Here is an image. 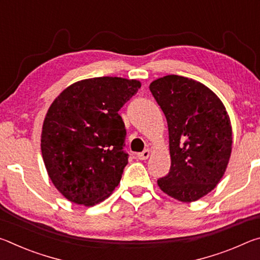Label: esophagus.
Here are the masks:
<instances>
[{
    "mask_svg": "<svg viewBox=\"0 0 260 260\" xmlns=\"http://www.w3.org/2000/svg\"><path fill=\"white\" fill-rule=\"evenodd\" d=\"M149 156H150V151H149L148 149H146V150H144V151L140 152V153H138V155H136V157H138V159H140V160H146V159H148Z\"/></svg>",
    "mask_w": 260,
    "mask_h": 260,
    "instance_id": "esophagus-1",
    "label": "esophagus"
}]
</instances>
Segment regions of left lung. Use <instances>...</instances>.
<instances>
[{"instance_id":"obj_1","label":"left lung","mask_w":260,"mask_h":260,"mask_svg":"<svg viewBox=\"0 0 260 260\" xmlns=\"http://www.w3.org/2000/svg\"><path fill=\"white\" fill-rule=\"evenodd\" d=\"M149 88L169 127L171 167L158 186L175 200L195 202L225 174L233 143L230 116L218 96L192 79L171 74Z\"/></svg>"}]
</instances>
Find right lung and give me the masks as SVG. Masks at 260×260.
I'll list each match as a JSON object with an SVG mask.
<instances>
[{"label": "right lung", "instance_id": "1", "mask_svg": "<svg viewBox=\"0 0 260 260\" xmlns=\"http://www.w3.org/2000/svg\"><path fill=\"white\" fill-rule=\"evenodd\" d=\"M140 87L118 77L85 79L51 103L42 126V157L54 186L70 202L93 206L120 182L128 155L118 111Z\"/></svg>", "mask_w": 260, "mask_h": 260}]
</instances>
